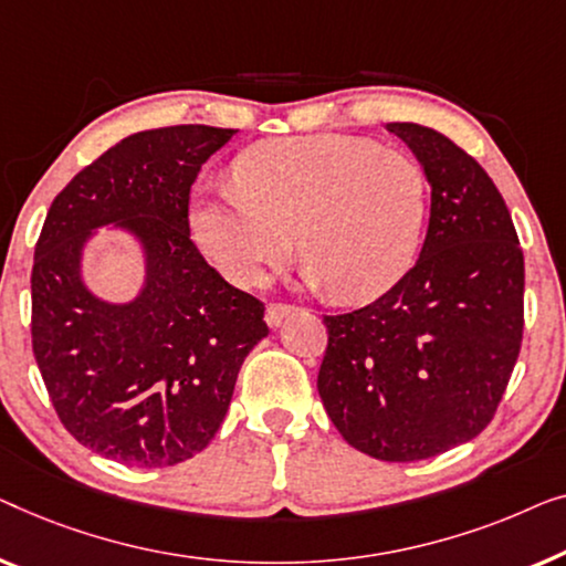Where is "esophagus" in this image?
Masks as SVG:
<instances>
[{
  "mask_svg": "<svg viewBox=\"0 0 566 566\" xmlns=\"http://www.w3.org/2000/svg\"><path fill=\"white\" fill-rule=\"evenodd\" d=\"M292 305H284V302H272V305L266 307V323L272 325V328H276V325H280L286 315L292 313Z\"/></svg>",
  "mask_w": 566,
  "mask_h": 566,
  "instance_id": "1",
  "label": "esophagus"
}]
</instances>
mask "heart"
<instances>
[{"label":"heart","mask_w":566,"mask_h":566,"mask_svg":"<svg viewBox=\"0 0 566 566\" xmlns=\"http://www.w3.org/2000/svg\"><path fill=\"white\" fill-rule=\"evenodd\" d=\"M428 181L402 150L352 135L259 143L238 156L235 185L192 210L200 249L230 282L256 286L290 256L336 300L387 292L416 259Z\"/></svg>","instance_id":"1"}]
</instances>
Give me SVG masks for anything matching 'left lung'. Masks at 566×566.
<instances>
[{"label":"left lung","instance_id":"1","mask_svg":"<svg viewBox=\"0 0 566 566\" xmlns=\"http://www.w3.org/2000/svg\"><path fill=\"white\" fill-rule=\"evenodd\" d=\"M431 185L420 259L371 305L323 315L317 392L338 433L381 461L474 439L503 400L523 340V251L488 171L433 127L389 123Z\"/></svg>","mask_w":566,"mask_h":566}]
</instances>
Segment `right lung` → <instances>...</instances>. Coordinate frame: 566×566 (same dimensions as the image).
Returning <instances> with one entry per match:
<instances>
[{"label":"right lung","instance_id":"right-lung-1","mask_svg":"<svg viewBox=\"0 0 566 566\" xmlns=\"http://www.w3.org/2000/svg\"><path fill=\"white\" fill-rule=\"evenodd\" d=\"M235 130L174 125L127 135L55 197L35 243L33 354L74 439L127 467H174L226 418L238 371L266 336L264 302L235 290L189 238V192ZM115 221L147 251V286L109 306L81 282V249Z\"/></svg>","mask_w":566,"mask_h":566}]
</instances>
